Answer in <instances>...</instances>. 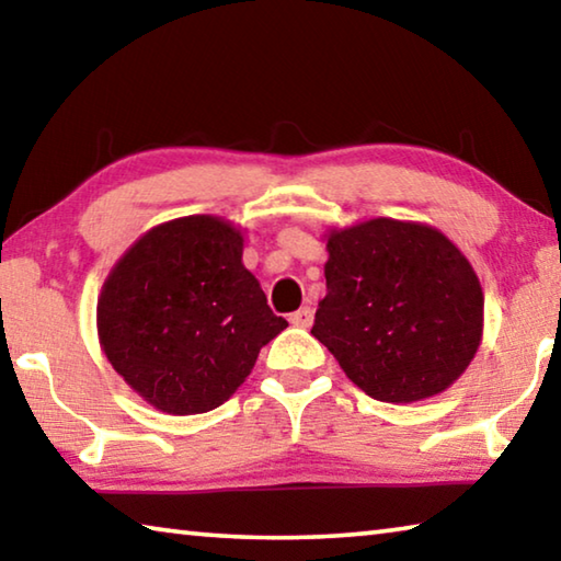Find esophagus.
Masks as SVG:
<instances>
[{
  "instance_id": "1",
  "label": "esophagus",
  "mask_w": 561,
  "mask_h": 561,
  "mask_svg": "<svg viewBox=\"0 0 561 561\" xmlns=\"http://www.w3.org/2000/svg\"><path fill=\"white\" fill-rule=\"evenodd\" d=\"M289 321L294 327H301V329H309L311 321H314V311H311L309 307H304L299 311H294V314L289 317Z\"/></svg>"
}]
</instances>
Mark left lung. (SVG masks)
<instances>
[{
	"mask_svg": "<svg viewBox=\"0 0 561 561\" xmlns=\"http://www.w3.org/2000/svg\"><path fill=\"white\" fill-rule=\"evenodd\" d=\"M327 297L314 334L348 381L383 403H415L458 381L485 329L470 260L438 227L371 217L324 232Z\"/></svg>",
	"mask_w": 561,
	"mask_h": 561,
	"instance_id": "left-lung-1",
	"label": "left lung"
}]
</instances>
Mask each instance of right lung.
<instances>
[{"mask_svg":"<svg viewBox=\"0 0 561 561\" xmlns=\"http://www.w3.org/2000/svg\"><path fill=\"white\" fill-rule=\"evenodd\" d=\"M244 230L217 215L150 227L113 264L96 304L101 351L156 411L207 413L287 329L242 264Z\"/></svg>","mask_w":561,"mask_h":561,"instance_id":"right-lung-1","label":"right lung"}]
</instances>
